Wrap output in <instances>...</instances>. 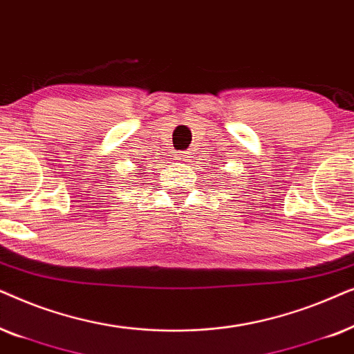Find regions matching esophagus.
Listing matches in <instances>:
<instances>
[{
	"instance_id": "esophagus-1",
	"label": "esophagus",
	"mask_w": 354,
	"mask_h": 354,
	"mask_svg": "<svg viewBox=\"0 0 354 354\" xmlns=\"http://www.w3.org/2000/svg\"><path fill=\"white\" fill-rule=\"evenodd\" d=\"M191 157L187 153H180V157H178V160H180V162L183 163V162H187V160H189Z\"/></svg>"
}]
</instances>
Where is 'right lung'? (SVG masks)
Listing matches in <instances>:
<instances>
[{"label":"right lung","mask_w":354,"mask_h":354,"mask_svg":"<svg viewBox=\"0 0 354 354\" xmlns=\"http://www.w3.org/2000/svg\"><path fill=\"white\" fill-rule=\"evenodd\" d=\"M139 174H140V178H142V176H144V173H139Z\"/></svg>","instance_id":"add662e5"}]
</instances>
